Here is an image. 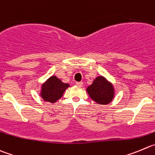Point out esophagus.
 Instances as JSON below:
<instances>
[{
	"label": "esophagus",
	"mask_w": 155,
	"mask_h": 155,
	"mask_svg": "<svg viewBox=\"0 0 155 155\" xmlns=\"http://www.w3.org/2000/svg\"><path fill=\"white\" fill-rule=\"evenodd\" d=\"M76 85H78V87H82L83 86V82H76Z\"/></svg>",
	"instance_id": "esophagus-1"
}]
</instances>
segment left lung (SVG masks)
Instances as JSON below:
<instances>
[{"label": "left lung", "mask_w": 155, "mask_h": 155, "mask_svg": "<svg viewBox=\"0 0 155 155\" xmlns=\"http://www.w3.org/2000/svg\"><path fill=\"white\" fill-rule=\"evenodd\" d=\"M87 91L93 101L100 104H108L114 97L113 85L102 76L97 77Z\"/></svg>", "instance_id": "obj_1"}]
</instances>
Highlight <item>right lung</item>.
Instances as JSON below:
<instances>
[{"label":"right lung","mask_w":155,"mask_h":155,"mask_svg":"<svg viewBox=\"0 0 155 155\" xmlns=\"http://www.w3.org/2000/svg\"><path fill=\"white\" fill-rule=\"evenodd\" d=\"M69 87L55 76H51L45 84H42L41 97L44 101L51 103L56 102L62 97L64 91Z\"/></svg>","instance_id":"add662e5"}]
</instances>
